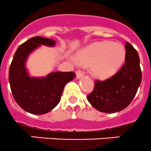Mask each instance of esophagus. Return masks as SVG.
<instances>
[{"instance_id":"1","label":"esophagus","mask_w":151,"mask_h":151,"mask_svg":"<svg viewBox=\"0 0 151 151\" xmlns=\"http://www.w3.org/2000/svg\"><path fill=\"white\" fill-rule=\"evenodd\" d=\"M76 75H77V78H81L84 76V72L81 70H78L76 71Z\"/></svg>"}]
</instances>
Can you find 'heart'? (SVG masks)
Returning <instances> with one entry per match:
<instances>
[{"label":"heart","mask_w":151,"mask_h":151,"mask_svg":"<svg viewBox=\"0 0 151 151\" xmlns=\"http://www.w3.org/2000/svg\"><path fill=\"white\" fill-rule=\"evenodd\" d=\"M126 57L127 50L122 43L102 41L91 44L80 51L78 61L85 66L91 65L93 75L100 79H105L119 70L125 63Z\"/></svg>","instance_id":"b5f03b06"}]
</instances>
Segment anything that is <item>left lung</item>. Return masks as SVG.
<instances>
[{"label": "left lung", "instance_id": "1", "mask_svg": "<svg viewBox=\"0 0 151 151\" xmlns=\"http://www.w3.org/2000/svg\"><path fill=\"white\" fill-rule=\"evenodd\" d=\"M127 57L121 69L105 81L96 80L92 92L87 99L93 107L102 112L122 111L133 101L142 81L139 57L130 43H126Z\"/></svg>", "mask_w": 151, "mask_h": 151}]
</instances>
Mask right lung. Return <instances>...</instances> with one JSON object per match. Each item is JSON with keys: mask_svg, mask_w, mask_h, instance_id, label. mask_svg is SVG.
Returning <instances> with one entry per match:
<instances>
[{"mask_svg": "<svg viewBox=\"0 0 151 151\" xmlns=\"http://www.w3.org/2000/svg\"><path fill=\"white\" fill-rule=\"evenodd\" d=\"M40 45L54 46L55 41L35 36L19 46L9 69V83L14 100L24 111L35 115L46 114L60 101L63 88L76 78L73 72H52L45 78L29 77L25 68L29 55Z\"/></svg>", "mask_w": 151, "mask_h": 151, "instance_id": "right-lung-1", "label": "right lung"}]
</instances>
